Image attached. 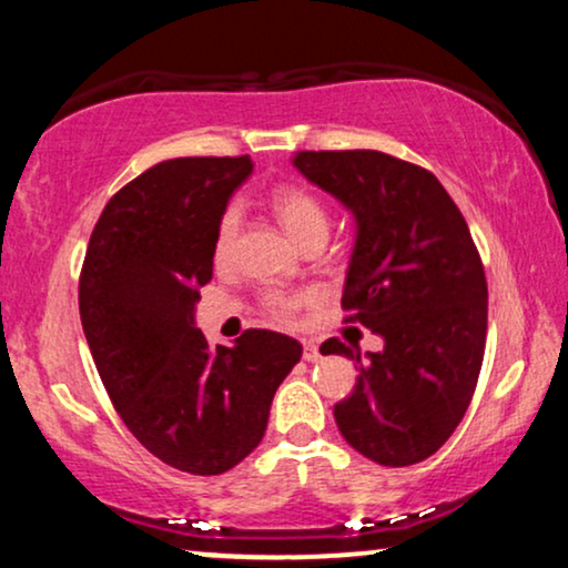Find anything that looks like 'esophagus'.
Masks as SVG:
<instances>
[{
    "instance_id": "obj_1",
    "label": "esophagus",
    "mask_w": 568,
    "mask_h": 568,
    "mask_svg": "<svg viewBox=\"0 0 568 568\" xmlns=\"http://www.w3.org/2000/svg\"><path fill=\"white\" fill-rule=\"evenodd\" d=\"M320 358H322L320 347H316V343H312V339H306V343H304V361L316 363Z\"/></svg>"
}]
</instances>
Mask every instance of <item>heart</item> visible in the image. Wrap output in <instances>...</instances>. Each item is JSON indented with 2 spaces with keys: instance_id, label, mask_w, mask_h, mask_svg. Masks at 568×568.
I'll return each mask as SVG.
<instances>
[{
  "instance_id": "heart-1",
  "label": "heart",
  "mask_w": 568,
  "mask_h": 568,
  "mask_svg": "<svg viewBox=\"0 0 568 568\" xmlns=\"http://www.w3.org/2000/svg\"><path fill=\"white\" fill-rule=\"evenodd\" d=\"M270 207L280 221V225L288 231V236L296 241L298 246L304 244L306 239L320 236V233L327 236L329 231L327 210H324L322 202L316 200L312 192H306V189L277 186L275 192L270 194ZM236 229H239V210L231 205L223 210L221 221H217L215 244H213L217 262H223L225 256L231 254ZM306 301L308 296H304V293H270V296L264 298V312L277 322H291L293 314H296Z\"/></svg>"
}]
</instances>
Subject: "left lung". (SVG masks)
<instances>
[{
  "label": "left lung",
  "instance_id": "1",
  "mask_svg": "<svg viewBox=\"0 0 568 568\" xmlns=\"http://www.w3.org/2000/svg\"><path fill=\"white\" fill-rule=\"evenodd\" d=\"M293 165L351 210L343 308L384 339L363 363L337 337L320 347L361 363L335 405L339 434L384 467L423 463L463 420L486 351L488 285L470 229L434 173L379 150H304Z\"/></svg>",
  "mask_w": 568,
  "mask_h": 568
}]
</instances>
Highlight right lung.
I'll use <instances>...</instances> for the list:
<instances>
[{
  "label": "right lung",
  "instance_id": "add662e5",
  "mask_svg": "<svg viewBox=\"0 0 568 568\" xmlns=\"http://www.w3.org/2000/svg\"><path fill=\"white\" fill-rule=\"evenodd\" d=\"M254 163L173 158L111 196L80 275V320L113 407L161 463L221 475L252 455L298 339L246 329L231 347L194 327L231 194Z\"/></svg>",
  "mask_w": 568,
  "mask_h": 568
}]
</instances>
